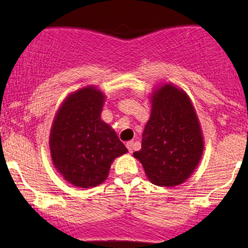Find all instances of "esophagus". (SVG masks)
Wrapping results in <instances>:
<instances>
[{
	"mask_svg": "<svg viewBox=\"0 0 248 248\" xmlns=\"http://www.w3.org/2000/svg\"><path fill=\"white\" fill-rule=\"evenodd\" d=\"M126 146H127L128 151L133 152V150H134V147H135V142H134V140H129V142L126 143Z\"/></svg>",
	"mask_w": 248,
	"mask_h": 248,
	"instance_id": "1",
	"label": "esophagus"
}]
</instances>
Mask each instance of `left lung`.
Listing matches in <instances>:
<instances>
[{
	"instance_id": "8db88e82",
	"label": "left lung",
	"mask_w": 248,
	"mask_h": 248,
	"mask_svg": "<svg viewBox=\"0 0 248 248\" xmlns=\"http://www.w3.org/2000/svg\"><path fill=\"white\" fill-rule=\"evenodd\" d=\"M203 142L189 97L171 84L152 96V112L143 131L142 149L134 156L159 186L183 183L202 158Z\"/></svg>"
}]
</instances>
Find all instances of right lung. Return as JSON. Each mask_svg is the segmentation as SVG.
<instances>
[{"instance_id":"1","label":"right lung","mask_w":248,"mask_h":248,"mask_svg":"<svg viewBox=\"0 0 248 248\" xmlns=\"http://www.w3.org/2000/svg\"><path fill=\"white\" fill-rule=\"evenodd\" d=\"M104 95L83 88L65 99L51 128L50 151L55 167L75 186H96L106 180L112 161L127 152L101 113Z\"/></svg>"}]
</instances>
